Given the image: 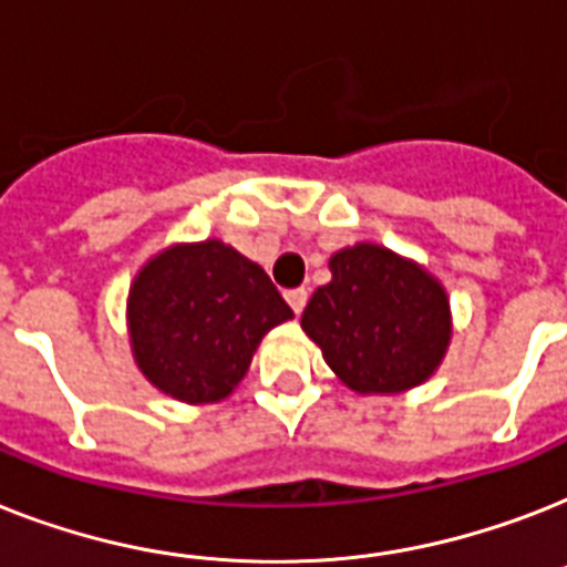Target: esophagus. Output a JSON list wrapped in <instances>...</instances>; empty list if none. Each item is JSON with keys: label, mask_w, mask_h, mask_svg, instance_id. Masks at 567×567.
Instances as JSON below:
<instances>
[{"label": "esophagus", "mask_w": 567, "mask_h": 567, "mask_svg": "<svg viewBox=\"0 0 567 567\" xmlns=\"http://www.w3.org/2000/svg\"><path fill=\"white\" fill-rule=\"evenodd\" d=\"M285 299H288V306L293 308V315H302V308L308 302V291L306 288H291V291H285Z\"/></svg>", "instance_id": "34e87169"}]
</instances>
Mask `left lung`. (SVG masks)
Listing matches in <instances>:
<instances>
[{"instance_id":"8db88e82","label":"left lung","mask_w":567,"mask_h":567,"mask_svg":"<svg viewBox=\"0 0 567 567\" xmlns=\"http://www.w3.org/2000/svg\"><path fill=\"white\" fill-rule=\"evenodd\" d=\"M302 329L340 381L358 393L416 388L443 361L451 338L449 299L436 279L395 252L358 244L331 256Z\"/></svg>"}]
</instances>
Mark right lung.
<instances>
[{
    "label": "right lung",
    "mask_w": 567,
    "mask_h": 567,
    "mask_svg": "<svg viewBox=\"0 0 567 567\" xmlns=\"http://www.w3.org/2000/svg\"><path fill=\"white\" fill-rule=\"evenodd\" d=\"M127 317L133 355L151 384L200 404L233 393L259 340L293 311L256 261L204 241L148 261L131 288Z\"/></svg>",
    "instance_id": "obj_1"
}]
</instances>
